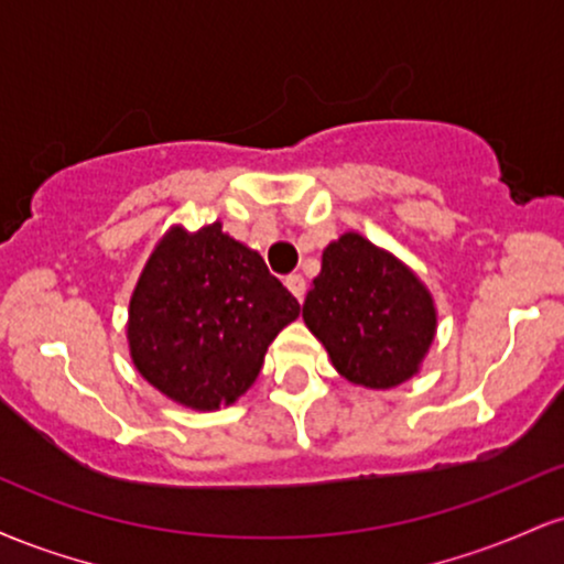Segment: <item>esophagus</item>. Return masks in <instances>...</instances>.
<instances>
[{
    "instance_id": "1",
    "label": "esophagus",
    "mask_w": 564,
    "mask_h": 564,
    "mask_svg": "<svg viewBox=\"0 0 564 564\" xmlns=\"http://www.w3.org/2000/svg\"><path fill=\"white\" fill-rule=\"evenodd\" d=\"M286 289L296 296V300L302 302L304 300V291H307V283H304V278L300 273H291V275H286Z\"/></svg>"
}]
</instances>
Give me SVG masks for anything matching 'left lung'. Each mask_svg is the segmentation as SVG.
<instances>
[{"label": "left lung", "instance_id": "obj_1", "mask_svg": "<svg viewBox=\"0 0 564 564\" xmlns=\"http://www.w3.org/2000/svg\"><path fill=\"white\" fill-rule=\"evenodd\" d=\"M302 318L336 371L366 390L416 377L437 334V307L422 278L352 230L323 249Z\"/></svg>", "mask_w": 564, "mask_h": 564}]
</instances>
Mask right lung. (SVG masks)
I'll use <instances>...</instances> for the list:
<instances>
[{
	"instance_id": "obj_1",
	"label": "right lung",
	"mask_w": 564,
	"mask_h": 564,
	"mask_svg": "<svg viewBox=\"0 0 564 564\" xmlns=\"http://www.w3.org/2000/svg\"><path fill=\"white\" fill-rule=\"evenodd\" d=\"M300 302L270 275L260 251L223 223L172 225L129 300L127 341L140 377L193 411L232 405L260 377L278 332Z\"/></svg>"
}]
</instances>
